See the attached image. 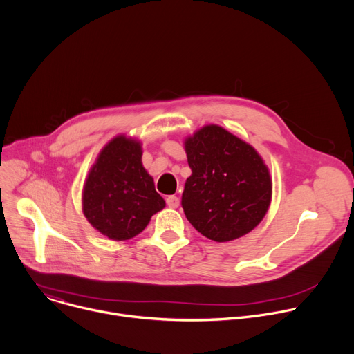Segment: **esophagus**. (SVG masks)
Segmentation results:
<instances>
[{
  "instance_id": "34e87169",
  "label": "esophagus",
  "mask_w": 354,
  "mask_h": 354,
  "mask_svg": "<svg viewBox=\"0 0 354 354\" xmlns=\"http://www.w3.org/2000/svg\"><path fill=\"white\" fill-rule=\"evenodd\" d=\"M179 203H180L179 197H176V196H168V197H167V205H168V207H171V209H178V207H179Z\"/></svg>"
}]
</instances>
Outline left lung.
Wrapping results in <instances>:
<instances>
[{"mask_svg": "<svg viewBox=\"0 0 354 354\" xmlns=\"http://www.w3.org/2000/svg\"><path fill=\"white\" fill-rule=\"evenodd\" d=\"M192 175L182 207L209 239L228 242L250 232L266 216L272 178L258 151L221 126L207 124L185 138Z\"/></svg>", "mask_w": 354, "mask_h": 354, "instance_id": "1", "label": "left lung"}]
</instances>
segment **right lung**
Masks as SVG:
<instances>
[{
    "label": "right lung",
    "instance_id": "right-lung-1",
    "mask_svg": "<svg viewBox=\"0 0 354 354\" xmlns=\"http://www.w3.org/2000/svg\"><path fill=\"white\" fill-rule=\"evenodd\" d=\"M141 157V141L119 134L100 149L85 179L82 213L112 241L134 238L165 207Z\"/></svg>",
    "mask_w": 354,
    "mask_h": 354
}]
</instances>
